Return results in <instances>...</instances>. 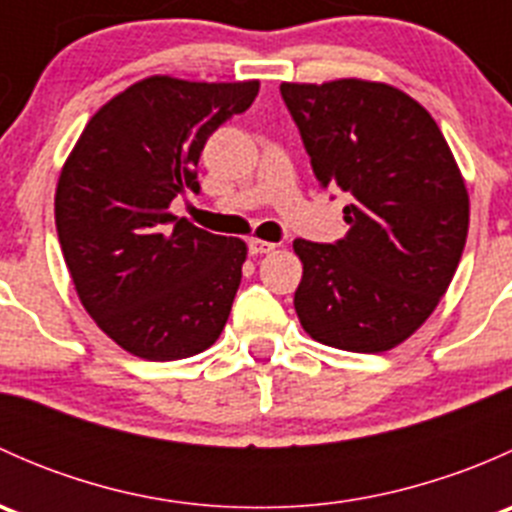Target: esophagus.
<instances>
[{
    "label": "esophagus",
    "mask_w": 512,
    "mask_h": 512,
    "mask_svg": "<svg viewBox=\"0 0 512 512\" xmlns=\"http://www.w3.org/2000/svg\"><path fill=\"white\" fill-rule=\"evenodd\" d=\"M247 247H250V255H265V252H272L275 250V242H267V240H260V237H252L250 242H247Z\"/></svg>",
    "instance_id": "obj_1"
}]
</instances>
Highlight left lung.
Wrapping results in <instances>:
<instances>
[{
    "label": "left lung",
    "mask_w": 512,
    "mask_h": 512,
    "mask_svg": "<svg viewBox=\"0 0 512 512\" xmlns=\"http://www.w3.org/2000/svg\"><path fill=\"white\" fill-rule=\"evenodd\" d=\"M322 188L352 195L334 245L294 240V309L327 347L394 349L431 317L468 235V190L431 113L404 91L364 79L282 84Z\"/></svg>",
    "instance_id": "obj_1"
}]
</instances>
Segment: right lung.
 Masks as SVG:
<instances>
[{
  "label": "right lung",
  "mask_w": 512,
  "mask_h": 512,
  "mask_svg": "<svg viewBox=\"0 0 512 512\" xmlns=\"http://www.w3.org/2000/svg\"><path fill=\"white\" fill-rule=\"evenodd\" d=\"M257 91L260 81L148 76L98 108L61 168L56 232L76 294L133 356L185 359L225 329L247 245L168 208L198 193L205 141Z\"/></svg>",
  "instance_id": "right-lung-1"
}]
</instances>
